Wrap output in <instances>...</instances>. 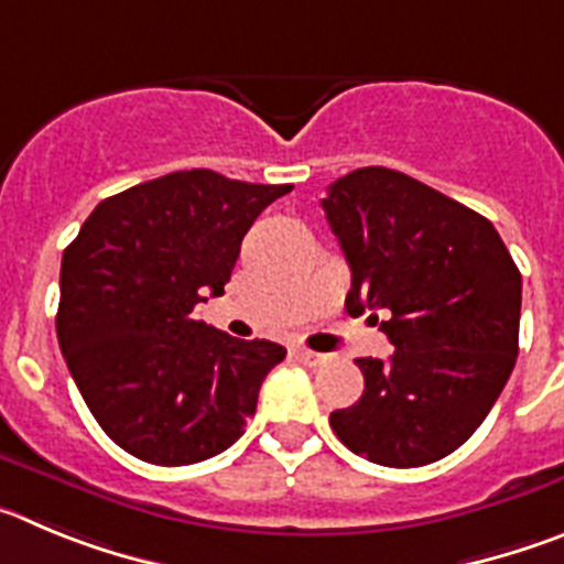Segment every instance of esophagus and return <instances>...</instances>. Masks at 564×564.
Instances as JSON below:
<instances>
[{"mask_svg": "<svg viewBox=\"0 0 564 564\" xmlns=\"http://www.w3.org/2000/svg\"><path fill=\"white\" fill-rule=\"evenodd\" d=\"M297 359H301L303 365H323L328 359V354H319V351H308V348H301V351H297Z\"/></svg>", "mask_w": 564, "mask_h": 564, "instance_id": "34e87169", "label": "esophagus"}]
</instances>
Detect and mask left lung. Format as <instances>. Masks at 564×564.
Returning <instances> with one entry per match:
<instances>
[{"instance_id":"left-lung-1","label":"left lung","mask_w":564,"mask_h":564,"mask_svg":"<svg viewBox=\"0 0 564 564\" xmlns=\"http://www.w3.org/2000/svg\"><path fill=\"white\" fill-rule=\"evenodd\" d=\"M323 210L351 267L345 308L370 312L393 345L388 359H357L365 390L334 410L332 430L373 464L446 458L511 377L520 270L489 219L402 171L370 165L339 176Z\"/></svg>"}]
</instances>
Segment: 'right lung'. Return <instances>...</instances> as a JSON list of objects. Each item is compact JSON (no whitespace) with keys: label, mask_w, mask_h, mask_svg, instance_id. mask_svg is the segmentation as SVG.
<instances>
[{"label":"right lung","mask_w":564,"mask_h":564,"mask_svg":"<svg viewBox=\"0 0 564 564\" xmlns=\"http://www.w3.org/2000/svg\"><path fill=\"white\" fill-rule=\"evenodd\" d=\"M292 185L176 171L100 202L61 258V354L104 433L156 466H187L245 435L263 377L286 357L196 319L225 294L241 238Z\"/></svg>","instance_id":"1"}]
</instances>
